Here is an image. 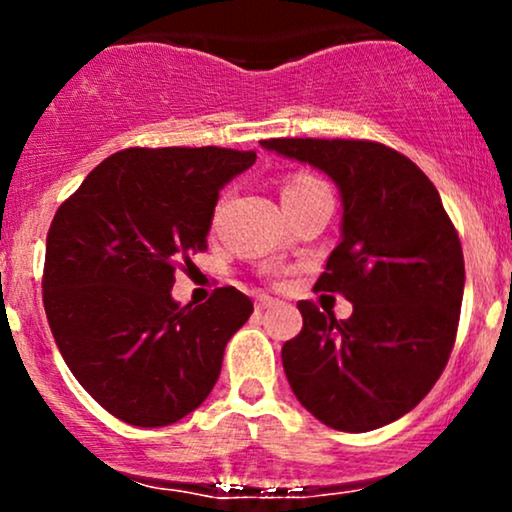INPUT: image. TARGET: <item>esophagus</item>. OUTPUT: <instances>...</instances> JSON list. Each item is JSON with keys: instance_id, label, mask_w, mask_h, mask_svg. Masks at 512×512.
<instances>
[{"instance_id": "34e87169", "label": "esophagus", "mask_w": 512, "mask_h": 512, "mask_svg": "<svg viewBox=\"0 0 512 512\" xmlns=\"http://www.w3.org/2000/svg\"><path fill=\"white\" fill-rule=\"evenodd\" d=\"M281 301L279 298H272V296H257V301H255V308L257 310H267V308H274V305H279Z\"/></svg>"}]
</instances>
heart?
I'll use <instances>...</instances> for the list:
<instances>
[{
  "mask_svg": "<svg viewBox=\"0 0 512 512\" xmlns=\"http://www.w3.org/2000/svg\"><path fill=\"white\" fill-rule=\"evenodd\" d=\"M322 185L320 180L313 178V175H305V173H298L293 175V178L286 182L284 185V192H281V197L284 195H293V192H303V190H310V187H317Z\"/></svg>",
  "mask_w": 512,
  "mask_h": 512,
  "instance_id": "obj_1",
  "label": "heart"
}]
</instances>
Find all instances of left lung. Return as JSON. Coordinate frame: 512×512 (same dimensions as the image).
Returning <instances> with one entry per match:
<instances>
[{
	"instance_id": "1",
	"label": "left lung",
	"mask_w": 512,
	"mask_h": 512,
	"mask_svg": "<svg viewBox=\"0 0 512 512\" xmlns=\"http://www.w3.org/2000/svg\"><path fill=\"white\" fill-rule=\"evenodd\" d=\"M310 163L342 195V240L315 289L342 293L349 320L301 301L303 330L281 349L293 395L346 433L392 424L424 399L448 363L464 293V257L431 180L366 139H267Z\"/></svg>"
}]
</instances>
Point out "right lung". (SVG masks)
<instances>
[{
  "instance_id": "right-lung-1",
  "label": "right lung",
  "mask_w": 512,
  "mask_h": 512,
  "mask_svg": "<svg viewBox=\"0 0 512 512\" xmlns=\"http://www.w3.org/2000/svg\"><path fill=\"white\" fill-rule=\"evenodd\" d=\"M255 158L219 146L117 151L50 223L52 337L81 387L125 424L168 426L195 411L248 322L252 301L233 286L202 305H178L170 289L180 262L207 250L221 187Z\"/></svg>"
}]
</instances>
